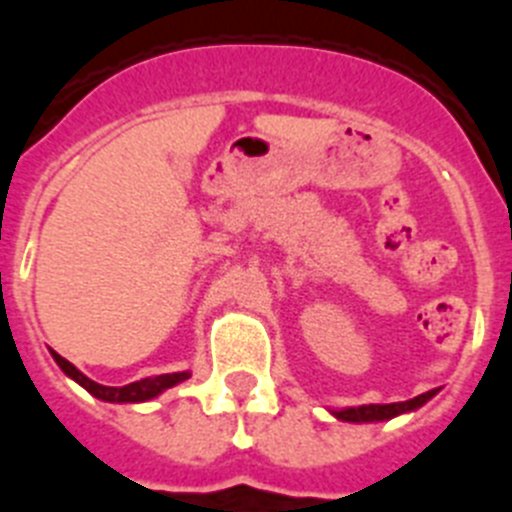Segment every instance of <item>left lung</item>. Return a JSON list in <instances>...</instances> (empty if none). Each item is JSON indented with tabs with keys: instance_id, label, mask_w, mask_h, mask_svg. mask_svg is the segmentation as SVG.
<instances>
[{
	"instance_id": "left-lung-1",
	"label": "left lung",
	"mask_w": 512,
	"mask_h": 512,
	"mask_svg": "<svg viewBox=\"0 0 512 512\" xmlns=\"http://www.w3.org/2000/svg\"><path fill=\"white\" fill-rule=\"evenodd\" d=\"M438 390L423 392V395L413 397L405 402H390V405H359V408H343V410H330L338 420L346 423H377V420H390L402 413H413V410L423 408L425 402L431 400Z\"/></svg>"
}]
</instances>
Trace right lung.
<instances>
[{
  "instance_id": "obj_1",
  "label": "right lung",
  "mask_w": 512,
  "mask_h": 512,
  "mask_svg": "<svg viewBox=\"0 0 512 512\" xmlns=\"http://www.w3.org/2000/svg\"><path fill=\"white\" fill-rule=\"evenodd\" d=\"M51 356L53 361L61 366L66 377H71L76 384H81L89 395H94L97 400H104V402H148L153 400V397L161 395V392L169 390V387H174V384L192 377V372H174V374H158V377H146V379H140V382L125 384V387H104V384H97L94 379H89L87 374H81L71 361H66L61 354H56V351H51Z\"/></svg>"
}]
</instances>
